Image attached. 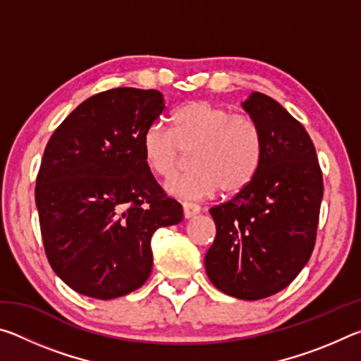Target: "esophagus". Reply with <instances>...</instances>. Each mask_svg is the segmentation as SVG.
<instances>
[{"label":"esophagus","mask_w":361,"mask_h":361,"mask_svg":"<svg viewBox=\"0 0 361 361\" xmlns=\"http://www.w3.org/2000/svg\"><path fill=\"white\" fill-rule=\"evenodd\" d=\"M199 212H200V207L199 205L191 204V202H183V215H185L186 219L195 216Z\"/></svg>","instance_id":"esophagus-1"}]
</instances>
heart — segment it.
<instances>
[{"instance_id": "b5f03b06", "label": "heart", "mask_w": 361, "mask_h": 361, "mask_svg": "<svg viewBox=\"0 0 361 361\" xmlns=\"http://www.w3.org/2000/svg\"><path fill=\"white\" fill-rule=\"evenodd\" d=\"M169 129L154 122L145 130L142 149L146 166L161 178H170L191 152L186 173L167 181L166 189L181 199H204L213 192L235 194L258 173L262 159V135L245 114H232L209 100L188 102L170 116Z\"/></svg>"}]
</instances>
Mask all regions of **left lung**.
I'll list each match as a JSON object with an SVG mask.
<instances>
[{
  "mask_svg": "<svg viewBox=\"0 0 361 361\" xmlns=\"http://www.w3.org/2000/svg\"><path fill=\"white\" fill-rule=\"evenodd\" d=\"M242 106L261 130V166L245 189L210 209L216 237L205 271L219 291L256 301L286 288L307 264L323 178L309 133L279 102L253 92Z\"/></svg>",
  "mask_w": 361,
  "mask_h": 361,
  "instance_id": "1",
  "label": "left lung"
}]
</instances>
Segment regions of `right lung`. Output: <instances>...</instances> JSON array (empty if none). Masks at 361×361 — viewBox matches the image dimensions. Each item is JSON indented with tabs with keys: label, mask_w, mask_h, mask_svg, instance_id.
I'll return each mask as SVG.
<instances>
[{
	"label": "right lung",
	"mask_w": 361,
	"mask_h": 361,
	"mask_svg": "<svg viewBox=\"0 0 361 361\" xmlns=\"http://www.w3.org/2000/svg\"><path fill=\"white\" fill-rule=\"evenodd\" d=\"M164 108L154 89L106 90L47 142L35 189L42 242L54 272L84 296L140 288L152 269V234L183 219L143 159V133Z\"/></svg>",
	"instance_id": "add662e5"
}]
</instances>
